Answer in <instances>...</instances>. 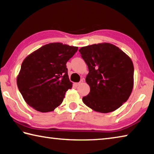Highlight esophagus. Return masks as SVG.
<instances>
[{
    "label": "esophagus",
    "instance_id": "1",
    "mask_svg": "<svg viewBox=\"0 0 154 154\" xmlns=\"http://www.w3.org/2000/svg\"><path fill=\"white\" fill-rule=\"evenodd\" d=\"M82 83H83V80L81 81V82H79V83H75V86H79V85L80 84H82Z\"/></svg>",
    "mask_w": 154,
    "mask_h": 154
}]
</instances>
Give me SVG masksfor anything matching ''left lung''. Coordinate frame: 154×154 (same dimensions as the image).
<instances>
[{
  "mask_svg": "<svg viewBox=\"0 0 154 154\" xmlns=\"http://www.w3.org/2000/svg\"><path fill=\"white\" fill-rule=\"evenodd\" d=\"M79 51L89 72L85 82L90 92L83 102L99 113L116 111L126 102L134 85V66L118 47L102 43L82 47Z\"/></svg>",
  "mask_w": 154,
  "mask_h": 154,
  "instance_id": "8db88e82",
  "label": "left lung"
}]
</instances>
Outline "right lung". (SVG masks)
I'll use <instances>...</instances> for the list:
<instances>
[{"instance_id":"add662e5","label":"right lung","mask_w":154,"mask_h":154,"mask_svg":"<svg viewBox=\"0 0 154 154\" xmlns=\"http://www.w3.org/2000/svg\"><path fill=\"white\" fill-rule=\"evenodd\" d=\"M77 47L51 43L29 54L23 61L17 77L21 94L28 105L46 113L61 105L71 89L66 64Z\"/></svg>"}]
</instances>
